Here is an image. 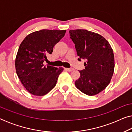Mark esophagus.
<instances>
[{
    "label": "esophagus",
    "instance_id": "1",
    "mask_svg": "<svg viewBox=\"0 0 132 132\" xmlns=\"http://www.w3.org/2000/svg\"><path fill=\"white\" fill-rule=\"evenodd\" d=\"M65 70H67V71H73V70H74V68H65Z\"/></svg>",
    "mask_w": 132,
    "mask_h": 132
}]
</instances>
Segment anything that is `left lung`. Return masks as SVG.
<instances>
[{"label": "left lung", "mask_w": 132, "mask_h": 132, "mask_svg": "<svg viewBox=\"0 0 132 132\" xmlns=\"http://www.w3.org/2000/svg\"><path fill=\"white\" fill-rule=\"evenodd\" d=\"M70 38L76 50L78 61L85 59V69L75 82L77 89L88 95H94L105 89L114 71L112 48L102 35L85 29L70 30Z\"/></svg>", "instance_id": "left-lung-1"}]
</instances>
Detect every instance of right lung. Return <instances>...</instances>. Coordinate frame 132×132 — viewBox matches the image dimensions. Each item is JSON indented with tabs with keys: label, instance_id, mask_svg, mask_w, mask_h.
Here are the masks:
<instances>
[{
	"label": "right lung",
	"instance_id": "1",
	"mask_svg": "<svg viewBox=\"0 0 132 132\" xmlns=\"http://www.w3.org/2000/svg\"><path fill=\"white\" fill-rule=\"evenodd\" d=\"M65 32V30H38L29 34L20 45L15 59L16 73L24 87L32 94L42 96L56 84L64 68L44 65L43 62Z\"/></svg>",
	"mask_w": 132,
	"mask_h": 132
}]
</instances>
